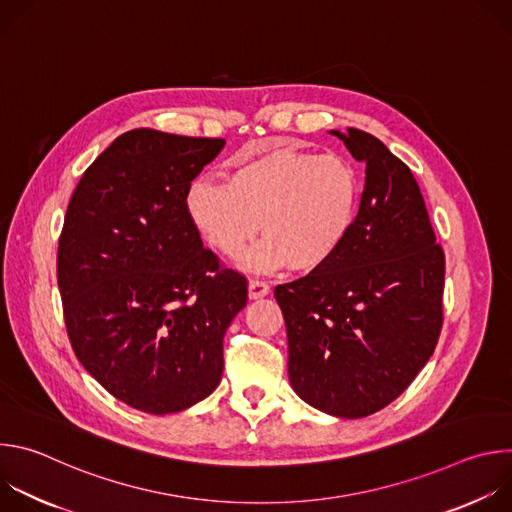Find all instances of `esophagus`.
I'll use <instances>...</instances> for the list:
<instances>
[{
	"label": "esophagus",
	"instance_id": "34e87169",
	"mask_svg": "<svg viewBox=\"0 0 512 512\" xmlns=\"http://www.w3.org/2000/svg\"><path fill=\"white\" fill-rule=\"evenodd\" d=\"M267 294H269V285H267L263 279L253 277V279L249 281V298H251V300H259V298H263V296H267Z\"/></svg>",
	"mask_w": 512,
	"mask_h": 512
}]
</instances>
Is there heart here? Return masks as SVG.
<instances>
[{"instance_id":"obj_1","label":"heart","mask_w":512,"mask_h":512,"mask_svg":"<svg viewBox=\"0 0 512 512\" xmlns=\"http://www.w3.org/2000/svg\"><path fill=\"white\" fill-rule=\"evenodd\" d=\"M360 192L358 172L348 160L277 148L235 164L227 184L194 180L186 208L218 253L239 257L261 229L265 241L251 255L253 265L275 269L289 263L296 271H314L352 231Z\"/></svg>"}]
</instances>
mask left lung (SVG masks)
Instances as JSON below:
<instances>
[{
    "label": "left lung",
    "mask_w": 512,
    "mask_h": 512,
    "mask_svg": "<svg viewBox=\"0 0 512 512\" xmlns=\"http://www.w3.org/2000/svg\"><path fill=\"white\" fill-rule=\"evenodd\" d=\"M338 135L364 164L352 231L336 255L275 287L289 344V383L346 419L395 401L425 367L444 324L446 255L407 164L371 133Z\"/></svg>",
    "instance_id": "left-lung-1"
}]
</instances>
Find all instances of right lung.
Masks as SVG:
<instances>
[{"label":"right lung","mask_w":512,"mask_h":512,"mask_svg":"<svg viewBox=\"0 0 512 512\" xmlns=\"http://www.w3.org/2000/svg\"><path fill=\"white\" fill-rule=\"evenodd\" d=\"M223 148L221 137L131 129L66 208L56 277L72 350L113 397L152 415L218 387L225 332L247 304V277L202 247L186 208Z\"/></svg>","instance_id":"obj_1"}]
</instances>
